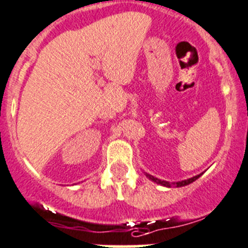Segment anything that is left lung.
Wrapping results in <instances>:
<instances>
[{
    "instance_id": "obj_1",
    "label": "left lung",
    "mask_w": 248,
    "mask_h": 248,
    "mask_svg": "<svg viewBox=\"0 0 248 248\" xmlns=\"http://www.w3.org/2000/svg\"><path fill=\"white\" fill-rule=\"evenodd\" d=\"M148 177H149L150 180H153V181L154 182H158L159 185H163V186H166V187H171V184L170 182H166V181H161V180H158V179H155V177H153V176H150V175H147ZM201 175H197V176H194V177H192V179H188V180H185V181H181V182H176V186L177 187H181V186H186V185H189V184H192V182L193 181H196V180L198 179V177H200Z\"/></svg>"
}]
</instances>
